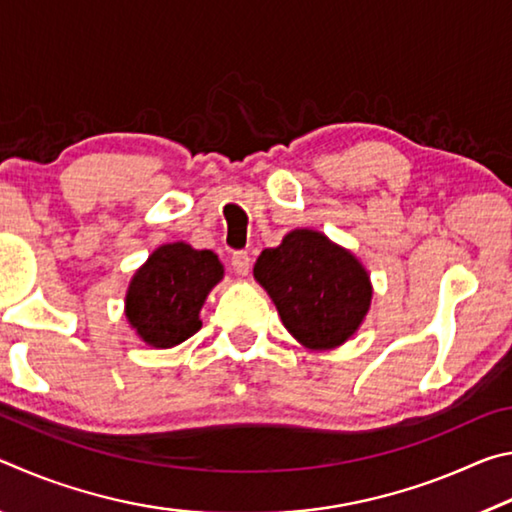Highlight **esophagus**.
<instances>
[{"mask_svg": "<svg viewBox=\"0 0 512 512\" xmlns=\"http://www.w3.org/2000/svg\"><path fill=\"white\" fill-rule=\"evenodd\" d=\"M230 264H232V268H235L237 275H248V271H250V257H248V253H244V250L232 253Z\"/></svg>", "mask_w": 512, "mask_h": 512, "instance_id": "1", "label": "esophagus"}]
</instances>
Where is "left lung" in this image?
Returning <instances> with one entry per match:
<instances>
[{"label":"left lung","instance_id":"8db88e82","mask_svg":"<svg viewBox=\"0 0 512 512\" xmlns=\"http://www.w3.org/2000/svg\"><path fill=\"white\" fill-rule=\"evenodd\" d=\"M253 275L289 334L309 350L339 348L370 309L368 271L318 230H291L280 246L262 250Z\"/></svg>","mask_w":512,"mask_h":512}]
</instances>
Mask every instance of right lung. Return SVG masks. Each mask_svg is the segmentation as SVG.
Listing matches in <instances>:
<instances>
[{
    "instance_id": "obj_1",
    "label": "right lung",
    "mask_w": 512,
    "mask_h": 512,
    "mask_svg": "<svg viewBox=\"0 0 512 512\" xmlns=\"http://www.w3.org/2000/svg\"><path fill=\"white\" fill-rule=\"evenodd\" d=\"M221 280L223 266L212 250L185 241L155 248L128 284V323L151 348H173L201 329L198 314Z\"/></svg>"
}]
</instances>
